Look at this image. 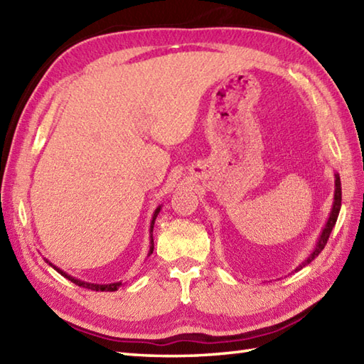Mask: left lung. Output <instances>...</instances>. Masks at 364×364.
Listing matches in <instances>:
<instances>
[{
    "label": "left lung",
    "mask_w": 364,
    "mask_h": 364,
    "mask_svg": "<svg viewBox=\"0 0 364 364\" xmlns=\"http://www.w3.org/2000/svg\"><path fill=\"white\" fill-rule=\"evenodd\" d=\"M335 186H336V188H335V202H333V208H331L330 218H328V220H327V223H326V228H323L322 235H321V237H319V242H318V245H316L314 252L310 255V258H308V259L304 262V264L299 266L297 270L301 269V267H305L306 264H310V262L323 250V247H326V244H327V241H328V237H330L331 230H333V227H335L336 219H338V214H339V210H341V181H339V176H338V175H336V180H335Z\"/></svg>",
    "instance_id": "left-lung-1"
}]
</instances>
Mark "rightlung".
<instances>
[{
  "label": "right lung",
  "instance_id": "obj_1",
  "mask_svg": "<svg viewBox=\"0 0 364 364\" xmlns=\"http://www.w3.org/2000/svg\"><path fill=\"white\" fill-rule=\"evenodd\" d=\"M159 210L161 208H158L156 211H154V214H153V220H151V247H150V253H153V247H154V244H153V225H154V220H156V215H158V213H159ZM53 266V264H51ZM54 269H56V266H53ZM59 274H63L65 278H68V280L70 282H73L75 284H78V286H82V288H87V289H92V291H115L120 286V283H111V284H92V283H84V282H81V280H76V278H73V277H70V275H67L65 272H63V270H59V269H56Z\"/></svg>",
  "mask_w": 364,
  "mask_h": 364
}]
</instances>
